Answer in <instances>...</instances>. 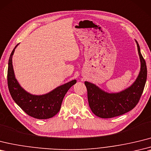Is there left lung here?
<instances>
[{
    "label": "left lung",
    "mask_w": 151,
    "mask_h": 151,
    "mask_svg": "<svg viewBox=\"0 0 151 151\" xmlns=\"http://www.w3.org/2000/svg\"><path fill=\"white\" fill-rule=\"evenodd\" d=\"M136 42L141 62V69L137 79L132 85L120 93H108L94 84L85 82L89 106L93 113L101 118H111L124 114L132 110L139 102L144 89L147 70L145 59L140 52Z\"/></svg>",
    "instance_id": "8db88e82"
}]
</instances>
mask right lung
I'll list each match as a JSON object with an SVG mask.
<instances>
[{"label":"right lung","instance_id":"add662e5","mask_svg":"<svg viewBox=\"0 0 151 151\" xmlns=\"http://www.w3.org/2000/svg\"><path fill=\"white\" fill-rule=\"evenodd\" d=\"M17 45L13 49L9 58L8 86L10 94L15 103L31 117L48 119L53 117L60 109L62 100L70 87L76 83L74 80L58 87L44 95L36 96L26 92L20 87L14 75L12 57Z\"/></svg>","mask_w":151,"mask_h":151}]
</instances>
